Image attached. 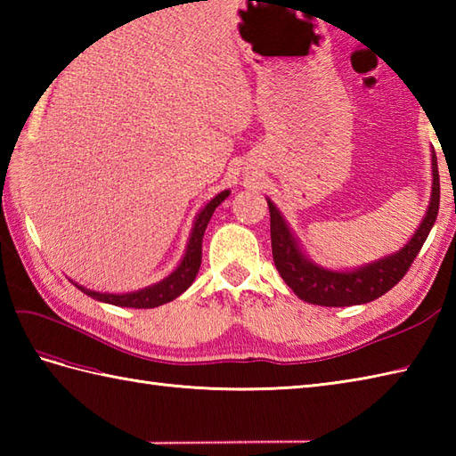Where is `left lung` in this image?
<instances>
[{
  "label": "left lung",
  "instance_id": "obj_1",
  "mask_svg": "<svg viewBox=\"0 0 456 456\" xmlns=\"http://www.w3.org/2000/svg\"><path fill=\"white\" fill-rule=\"evenodd\" d=\"M431 172L433 186L428 211L415 229L411 239L400 250L386 255L374 263L362 265L353 270H333L315 265L309 258L297 237L286 223L284 216L268 201L270 209V239H273V256L280 276L294 289V294L307 304L325 305V307H345L368 304L372 299L384 296L388 289L408 273L411 263L421 250L425 239H428L431 227L435 225L439 213V167L435 151L431 154Z\"/></svg>",
  "mask_w": 456,
  "mask_h": 456
}]
</instances>
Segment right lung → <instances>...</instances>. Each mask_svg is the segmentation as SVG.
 Instances as JSON below:
<instances>
[{
    "label": "right lung",
    "mask_w": 456,
    "mask_h": 456,
    "mask_svg": "<svg viewBox=\"0 0 456 456\" xmlns=\"http://www.w3.org/2000/svg\"><path fill=\"white\" fill-rule=\"evenodd\" d=\"M229 193H231L229 190L219 191L216 198H211L206 206L200 209V213L196 216V221H193L191 233H190L188 245H186V253H183L180 265L174 268V273H170L167 278L160 280V282L151 284L142 289H137V292H127V294L94 292V289L84 288L78 282H72V284L78 289H82L86 296L98 299V302L119 305V307L149 309V307H159L162 304L172 302V299H176L180 294L186 292L193 280H196V276L200 273V265H201L203 233H206L208 223L213 216V211H216V208L229 196Z\"/></svg>",
    "instance_id": "1"
}]
</instances>
